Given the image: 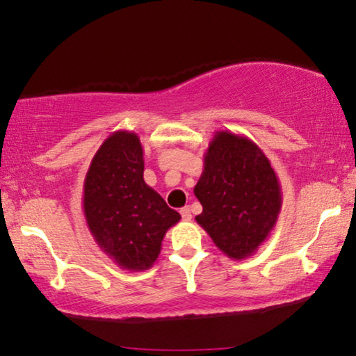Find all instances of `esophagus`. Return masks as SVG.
<instances>
[{"mask_svg":"<svg viewBox=\"0 0 356 356\" xmlns=\"http://www.w3.org/2000/svg\"><path fill=\"white\" fill-rule=\"evenodd\" d=\"M181 215H182V220L184 221H191L192 220V211H191V208H188V207H184L182 208Z\"/></svg>","mask_w":356,"mask_h":356,"instance_id":"1","label":"esophagus"}]
</instances>
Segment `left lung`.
Masks as SVG:
<instances>
[{
  "label": "left lung",
  "instance_id": "left-lung-1",
  "mask_svg": "<svg viewBox=\"0 0 356 356\" xmlns=\"http://www.w3.org/2000/svg\"><path fill=\"white\" fill-rule=\"evenodd\" d=\"M193 193L195 216L222 254L243 260L257 252L277 225L282 188L264 151L244 135L215 131Z\"/></svg>",
  "mask_w": 356,
  "mask_h": 356
}]
</instances>
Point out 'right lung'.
<instances>
[{
	"label": "right lung",
	"mask_w": 356,
	"mask_h": 356,
	"mask_svg": "<svg viewBox=\"0 0 356 356\" xmlns=\"http://www.w3.org/2000/svg\"><path fill=\"white\" fill-rule=\"evenodd\" d=\"M143 146L134 131L118 130L94 154L83 188L89 233L118 267H153L169 227L181 215L143 179Z\"/></svg>",
	"instance_id": "right-lung-1"
}]
</instances>
